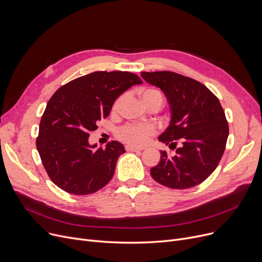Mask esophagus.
I'll list each match as a JSON object with an SVG mask.
<instances>
[{"mask_svg": "<svg viewBox=\"0 0 262 262\" xmlns=\"http://www.w3.org/2000/svg\"><path fill=\"white\" fill-rule=\"evenodd\" d=\"M125 148L127 152H140V150L143 149L141 147H135V146H130V145H126Z\"/></svg>", "mask_w": 262, "mask_h": 262, "instance_id": "34e87169", "label": "esophagus"}]
</instances>
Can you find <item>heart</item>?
I'll return each instance as SVG.
<instances>
[{
    "instance_id": "b5f03b06",
    "label": "heart",
    "mask_w": 262,
    "mask_h": 262,
    "mask_svg": "<svg viewBox=\"0 0 262 262\" xmlns=\"http://www.w3.org/2000/svg\"><path fill=\"white\" fill-rule=\"evenodd\" d=\"M141 98L143 103L146 105L148 103H158L159 106L163 104V94L157 89H143L141 90ZM122 96L116 100L113 105V109L117 110L121 104ZM156 134V128L153 125H136V124H126L118 129V138L130 145L142 146L146 144L152 136Z\"/></svg>"
}]
</instances>
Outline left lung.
<instances>
[{
    "instance_id": "1",
    "label": "left lung",
    "mask_w": 262,
    "mask_h": 262,
    "mask_svg": "<svg viewBox=\"0 0 262 262\" xmlns=\"http://www.w3.org/2000/svg\"><path fill=\"white\" fill-rule=\"evenodd\" d=\"M148 84L159 87L171 108V122L158 140L174 149L161 150L150 175L162 186L188 189L203 183L221 160L228 123L216 96L202 82L171 71L142 72Z\"/></svg>"
}]
</instances>
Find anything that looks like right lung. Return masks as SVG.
I'll use <instances>...</instances> for the list:
<instances>
[{"instance_id":"1","label":"right lung","mask_w":262,"mask_h":262,"mask_svg":"<svg viewBox=\"0 0 262 262\" xmlns=\"http://www.w3.org/2000/svg\"><path fill=\"white\" fill-rule=\"evenodd\" d=\"M141 78L130 72L96 71L55 92L42 115L36 146L51 181L68 193L87 195L112 180L125 148L112 141L96 149L89 133L109 116L119 96Z\"/></svg>"}]
</instances>
